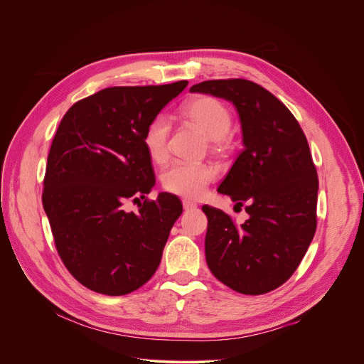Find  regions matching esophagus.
Masks as SVG:
<instances>
[{"instance_id":"obj_1","label":"esophagus","mask_w":364,"mask_h":364,"mask_svg":"<svg viewBox=\"0 0 364 364\" xmlns=\"http://www.w3.org/2000/svg\"><path fill=\"white\" fill-rule=\"evenodd\" d=\"M183 207H184L186 212H188V210H194L196 207H197V204H196L194 201H190V200L184 198V200H183Z\"/></svg>"}]
</instances>
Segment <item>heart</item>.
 I'll return each instance as SVG.
<instances>
[{"instance_id": "obj_1", "label": "heart", "mask_w": 364, "mask_h": 364, "mask_svg": "<svg viewBox=\"0 0 364 364\" xmlns=\"http://www.w3.org/2000/svg\"><path fill=\"white\" fill-rule=\"evenodd\" d=\"M183 119L200 129L210 141V148L216 154H226L232 148L229 131L233 117L223 102L213 96L200 95L186 102L181 111ZM170 122L166 117H155L145 128L142 144L155 163L168 159ZM216 178V170L209 164L178 161L170 166L161 177L163 187L183 197H200L205 187Z\"/></svg>"}]
</instances>
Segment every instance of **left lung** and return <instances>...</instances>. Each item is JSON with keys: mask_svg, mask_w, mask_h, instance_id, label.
<instances>
[{"mask_svg": "<svg viewBox=\"0 0 364 364\" xmlns=\"http://www.w3.org/2000/svg\"><path fill=\"white\" fill-rule=\"evenodd\" d=\"M232 102L245 148L218 191L246 205L237 226L203 205L204 240L212 274L236 292L261 295L296 271L317 229L318 176L308 141L291 111L261 85L246 79L205 80L190 87Z\"/></svg>", "mask_w": 364, "mask_h": 364, "instance_id": "8db88e82", "label": "left lung"}]
</instances>
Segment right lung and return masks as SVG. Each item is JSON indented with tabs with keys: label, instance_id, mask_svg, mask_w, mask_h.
Masks as SVG:
<instances>
[{
	"label": "right lung",
	"instance_id": "right-lung-1",
	"mask_svg": "<svg viewBox=\"0 0 364 364\" xmlns=\"http://www.w3.org/2000/svg\"><path fill=\"white\" fill-rule=\"evenodd\" d=\"M188 85L114 86L80 99L65 114L47 157L43 207L58 253L86 288L125 295L157 271L181 201L145 194L155 184L142 144L146 125ZM144 198L138 213L128 200Z\"/></svg>",
	"mask_w": 364,
	"mask_h": 364
}]
</instances>
